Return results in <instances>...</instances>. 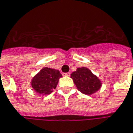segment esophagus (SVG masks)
<instances>
[{"label": "esophagus", "instance_id": "34e87169", "mask_svg": "<svg viewBox=\"0 0 133 133\" xmlns=\"http://www.w3.org/2000/svg\"><path fill=\"white\" fill-rule=\"evenodd\" d=\"M63 76H70V73H65V74H63Z\"/></svg>", "mask_w": 133, "mask_h": 133}]
</instances>
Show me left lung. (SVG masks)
Instances as JSON below:
<instances>
[{
	"instance_id": "8db88e82",
	"label": "left lung",
	"mask_w": 133,
	"mask_h": 133,
	"mask_svg": "<svg viewBox=\"0 0 133 133\" xmlns=\"http://www.w3.org/2000/svg\"><path fill=\"white\" fill-rule=\"evenodd\" d=\"M71 78L78 91L87 95L95 93L102 86L99 78L85 67L78 68L76 71L71 74Z\"/></svg>"
}]
</instances>
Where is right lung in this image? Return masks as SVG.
I'll return each mask as SVG.
<instances>
[{
    "instance_id": "obj_1",
    "label": "right lung",
    "mask_w": 133,
    "mask_h": 133,
    "mask_svg": "<svg viewBox=\"0 0 133 133\" xmlns=\"http://www.w3.org/2000/svg\"><path fill=\"white\" fill-rule=\"evenodd\" d=\"M62 76L58 70L45 67L32 78L30 84L36 92L46 95L53 92Z\"/></svg>"
}]
</instances>
